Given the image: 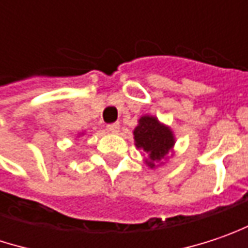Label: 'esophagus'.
Segmentation results:
<instances>
[{"instance_id":"obj_1","label":"esophagus","mask_w":248,"mask_h":248,"mask_svg":"<svg viewBox=\"0 0 248 248\" xmlns=\"http://www.w3.org/2000/svg\"><path fill=\"white\" fill-rule=\"evenodd\" d=\"M106 131L110 134H117L120 131V125L118 123H114V124H107L106 125Z\"/></svg>"}]
</instances>
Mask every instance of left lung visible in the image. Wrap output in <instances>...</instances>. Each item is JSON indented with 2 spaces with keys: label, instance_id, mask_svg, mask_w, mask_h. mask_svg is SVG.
Here are the masks:
<instances>
[{
  "label": "left lung",
  "instance_id": "1",
  "mask_svg": "<svg viewBox=\"0 0 248 248\" xmlns=\"http://www.w3.org/2000/svg\"><path fill=\"white\" fill-rule=\"evenodd\" d=\"M134 141L138 150L147 154L144 159L151 169L162 165L161 162L175 145V135L170 127L162 124L155 115H142L138 120V125L134 128Z\"/></svg>",
  "mask_w": 248,
  "mask_h": 248
}]
</instances>
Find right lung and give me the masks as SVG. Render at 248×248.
Masks as SVG:
<instances>
[{"instance_id":"right-lung-1","label":"right lung","mask_w":248,"mask_h":248,"mask_svg":"<svg viewBox=\"0 0 248 248\" xmlns=\"http://www.w3.org/2000/svg\"><path fill=\"white\" fill-rule=\"evenodd\" d=\"M81 134H83V133H81ZM81 134H79V137H80V135H81Z\"/></svg>"}]
</instances>
